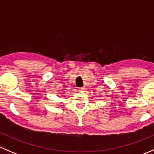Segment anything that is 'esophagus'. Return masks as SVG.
<instances>
[{
    "label": "esophagus",
    "mask_w": 154,
    "mask_h": 154,
    "mask_svg": "<svg viewBox=\"0 0 154 154\" xmlns=\"http://www.w3.org/2000/svg\"><path fill=\"white\" fill-rule=\"evenodd\" d=\"M84 89H85V88H83V87H81V88H78L79 91H84Z\"/></svg>",
    "instance_id": "esophagus-1"
}]
</instances>
